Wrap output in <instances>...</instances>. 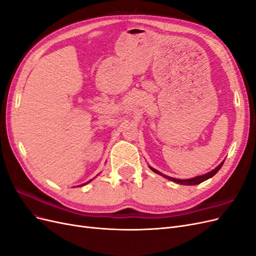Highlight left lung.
I'll return each instance as SVG.
<instances>
[{"label": "left lung", "mask_w": 256, "mask_h": 256, "mask_svg": "<svg viewBox=\"0 0 256 256\" xmlns=\"http://www.w3.org/2000/svg\"><path fill=\"white\" fill-rule=\"evenodd\" d=\"M223 164H224V162L222 161L218 166H216V168L212 170V171L208 172V173H206V174H204V175L196 176V177H194V178H189V180H176V178H173V177H170V176H166V175H164V174H162L161 172L157 171V170H154V168H152V166H150V168L152 170V172L156 173V174H159V175H161V176H164V178H166V180H171V182H176V184H184V186H194V184H200V182H203L207 180L208 178H210V177H212L214 174H216V172H218L219 170L221 168V166H223Z\"/></svg>", "instance_id": "1"}]
</instances>
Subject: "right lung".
I'll use <instances>...</instances> for the list:
<instances>
[{"label":"right lung","mask_w":256,"mask_h":256,"mask_svg":"<svg viewBox=\"0 0 256 256\" xmlns=\"http://www.w3.org/2000/svg\"><path fill=\"white\" fill-rule=\"evenodd\" d=\"M88 184V182H85V184H80V186H79V187H81V186H84V184Z\"/></svg>","instance_id":"obj_1"}]
</instances>
